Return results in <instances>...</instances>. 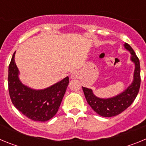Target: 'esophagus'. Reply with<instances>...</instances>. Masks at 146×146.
Masks as SVG:
<instances>
[{
	"label": "esophagus",
	"instance_id": "obj_1",
	"mask_svg": "<svg viewBox=\"0 0 146 146\" xmlns=\"http://www.w3.org/2000/svg\"><path fill=\"white\" fill-rule=\"evenodd\" d=\"M78 75H79V74H78V73H77V72H74L72 73L71 77H72V78H76V77H78Z\"/></svg>",
	"mask_w": 146,
	"mask_h": 146
}]
</instances>
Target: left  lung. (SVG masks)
<instances>
[{
	"label": "left lung",
	"mask_w": 146,
	"mask_h": 146,
	"mask_svg": "<svg viewBox=\"0 0 146 146\" xmlns=\"http://www.w3.org/2000/svg\"><path fill=\"white\" fill-rule=\"evenodd\" d=\"M125 48L131 55V60L135 63V69L134 80L131 86L119 95L110 99H100L96 97L91 89L82 87L88 104L97 114L103 117H113L119 115L135 101L138 94L140 86V60L133 49L128 44H125Z\"/></svg>",
	"instance_id": "1"
}]
</instances>
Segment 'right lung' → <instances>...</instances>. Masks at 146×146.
Here are the masks:
<instances>
[{
	"mask_svg": "<svg viewBox=\"0 0 146 146\" xmlns=\"http://www.w3.org/2000/svg\"><path fill=\"white\" fill-rule=\"evenodd\" d=\"M15 52L9 66L8 85L11 102L27 118L33 121H47L57 113L69 84L66 77L44 90H33L24 86L18 77L15 61Z\"/></svg>",
	"mask_w": 146,
	"mask_h": 146,
	"instance_id": "right-lung-1",
	"label": "right lung"
}]
</instances>
